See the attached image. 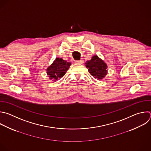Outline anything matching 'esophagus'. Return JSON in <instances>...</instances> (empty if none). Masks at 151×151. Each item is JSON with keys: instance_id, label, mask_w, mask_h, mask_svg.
Returning <instances> with one entry per match:
<instances>
[{"instance_id": "1", "label": "esophagus", "mask_w": 151, "mask_h": 151, "mask_svg": "<svg viewBox=\"0 0 151 151\" xmlns=\"http://www.w3.org/2000/svg\"><path fill=\"white\" fill-rule=\"evenodd\" d=\"M83 60H81L76 61V63H83Z\"/></svg>"}]
</instances>
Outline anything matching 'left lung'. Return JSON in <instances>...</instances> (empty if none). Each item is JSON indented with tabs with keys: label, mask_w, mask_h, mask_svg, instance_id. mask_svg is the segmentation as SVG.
Here are the masks:
<instances>
[{
	"label": "left lung",
	"mask_w": 151,
	"mask_h": 151,
	"mask_svg": "<svg viewBox=\"0 0 151 151\" xmlns=\"http://www.w3.org/2000/svg\"><path fill=\"white\" fill-rule=\"evenodd\" d=\"M85 66L89 73L98 80H102L107 74V65L97 55L93 56L90 60L86 61Z\"/></svg>",
	"instance_id": "left-lung-1"
}]
</instances>
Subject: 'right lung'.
Returning a JSON list of instances; mask_svg holds the SVG:
<instances>
[{"instance_id": "add662e5", "label": "right lung", "mask_w": 151, "mask_h": 151, "mask_svg": "<svg viewBox=\"0 0 151 151\" xmlns=\"http://www.w3.org/2000/svg\"><path fill=\"white\" fill-rule=\"evenodd\" d=\"M70 65L71 63L62 58H56L53 63L47 68V74L50 80L56 82L59 78H62Z\"/></svg>"}]
</instances>
